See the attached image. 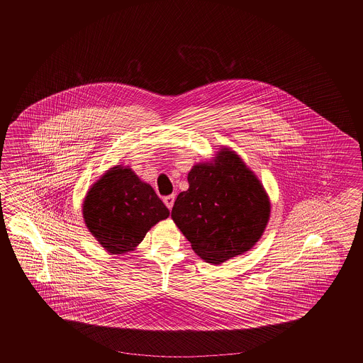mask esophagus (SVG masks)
Listing matches in <instances>:
<instances>
[{"label":"esophagus","mask_w":363,"mask_h":363,"mask_svg":"<svg viewBox=\"0 0 363 363\" xmlns=\"http://www.w3.org/2000/svg\"><path fill=\"white\" fill-rule=\"evenodd\" d=\"M174 199H176V196H174V194H170V196H166V197L164 198V202H165L167 209H172V208H173V205H174Z\"/></svg>","instance_id":"esophagus-1"}]
</instances>
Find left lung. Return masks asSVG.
<instances>
[{"label": "left lung", "mask_w": 363, "mask_h": 363, "mask_svg": "<svg viewBox=\"0 0 363 363\" xmlns=\"http://www.w3.org/2000/svg\"><path fill=\"white\" fill-rule=\"evenodd\" d=\"M189 189L178 194L172 218L196 253L218 264L252 249L270 216L269 198L257 177L228 149L216 164L196 165Z\"/></svg>", "instance_id": "8db88e82"}]
</instances>
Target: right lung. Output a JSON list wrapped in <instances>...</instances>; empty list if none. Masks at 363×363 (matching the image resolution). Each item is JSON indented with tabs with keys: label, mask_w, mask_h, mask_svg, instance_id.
I'll return each instance as SVG.
<instances>
[{
	"label": "right lung",
	"mask_w": 363,
	"mask_h": 363,
	"mask_svg": "<svg viewBox=\"0 0 363 363\" xmlns=\"http://www.w3.org/2000/svg\"><path fill=\"white\" fill-rule=\"evenodd\" d=\"M89 231L111 254L128 253L170 211L130 169L116 166L89 190L84 202Z\"/></svg>",
	"instance_id": "1"
}]
</instances>
